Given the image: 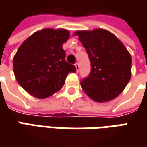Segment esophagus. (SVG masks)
Segmentation results:
<instances>
[{
    "mask_svg": "<svg viewBox=\"0 0 147 147\" xmlns=\"http://www.w3.org/2000/svg\"><path fill=\"white\" fill-rule=\"evenodd\" d=\"M75 68H76V72L77 73H78L79 72V69H80V68H79V65L77 63V64H75Z\"/></svg>",
    "mask_w": 147,
    "mask_h": 147,
    "instance_id": "1",
    "label": "esophagus"
}]
</instances>
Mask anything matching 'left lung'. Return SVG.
<instances>
[{"label":"left lung","mask_w":147,"mask_h":147,"mask_svg":"<svg viewBox=\"0 0 147 147\" xmlns=\"http://www.w3.org/2000/svg\"><path fill=\"white\" fill-rule=\"evenodd\" d=\"M91 61L92 71L81 82L84 92L94 101L116 98L126 88L132 75V56L121 41L102 28L76 31Z\"/></svg>","instance_id":"1"}]
</instances>
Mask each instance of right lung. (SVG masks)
<instances>
[{
  "label": "right lung",
  "mask_w": 147,
  "mask_h": 147,
  "mask_svg": "<svg viewBox=\"0 0 147 147\" xmlns=\"http://www.w3.org/2000/svg\"><path fill=\"white\" fill-rule=\"evenodd\" d=\"M70 36L64 28L35 32L20 45L13 59L17 82L38 99L51 96L64 86L67 75L76 68L65 61L62 47Z\"/></svg>",
  "instance_id": "right-lung-1"
}]
</instances>
